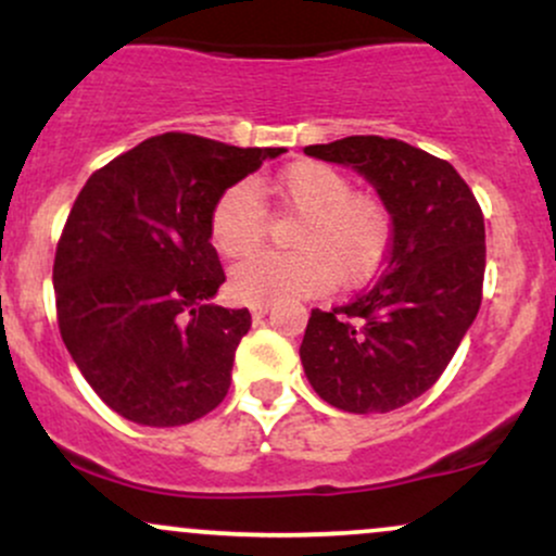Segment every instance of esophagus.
Masks as SVG:
<instances>
[{"instance_id":"34e87169","label":"esophagus","mask_w":556,"mask_h":556,"mask_svg":"<svg viewBox=\"0 0 556 556\" xmlns=\"http://www.w3.org/2000/svg\"><path fill=\"white\" fill-rule=\"evenodd\" d=\"M269 311H271V305H266V303L251 305V314L256 316V318H264V316H269Z\"/></svg>"}]
</instances>
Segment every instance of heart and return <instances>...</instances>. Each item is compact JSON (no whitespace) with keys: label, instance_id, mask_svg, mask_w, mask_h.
I'll use <instances>...</instances> for the list:
<instances>
[{"label":"heart","instance_id":"heart-1","mask_svg":"<svg viewBox=\"0 0 556 556\" xmlns=\"http://www.w3.org/2000/svg\"><path fill=\"white\" fill-rule=\"evenodd\" d=\"M266 193L300 214L295 253H261L232 271L229 287L242 303L311 298L340 282L361 287L379 274L392 248V216L379 198L355 193L340 169L295 162L266 182ZM266 232V206L251 182L227 188L214 203L212 242L225 258H245Z\"/></svg>","mask_w":556,"mask_h":556}]
</instances>
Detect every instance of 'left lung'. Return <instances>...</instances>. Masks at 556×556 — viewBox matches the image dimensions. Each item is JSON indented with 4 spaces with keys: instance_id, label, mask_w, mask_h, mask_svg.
I'll use <instances>...</instances> for the list:
<instances>
[{
    "instance_id": "left-lung-1",
    "label": "left lung",
    "mask_w": 556,
    "mask_h": 556,
    "mask_svg": "<svg viewBox=\"0 0 556 556\" xmlns=\"http://www.w3.org/2000/svg\"><path fill=\"white\" fill-rule=\"evenodd\" d=\"M305 154L353 167L392 216L381 277L348 305L311 314L305 376L344 413L397 410L437 384L481 308V206L450 162L402 140L350 136Z\"/></svg>"
}]
</instances>
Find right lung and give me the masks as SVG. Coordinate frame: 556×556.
I'll return each mask as SVG.
<instances>
[{"label":"right lung","instance_id":"right-lung-1","mask_svg":"<svg viewBox=\"0 0 556 556\" xmlns=\"http://www.w3.org/2000/svg\"><path fill=\"white\" fill-rule=\"evenodd\" d=\"M279 154L164 132L83 185L54 256L56 321L75 366L123 418L169 429L225 400L251 314L212 303L225 282L212 212Z\"/></svg>","mask_w":556,"mask_h":556}]
</instances>
